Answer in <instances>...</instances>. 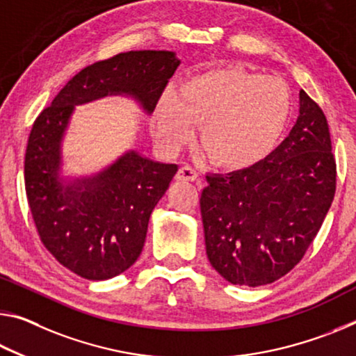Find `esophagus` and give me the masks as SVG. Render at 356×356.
Listing matches in <instances>:
<instances>
[{
	"label": "esophagus",
	"instance_id": "1",
	"mask_svg": "<svg viewBox=\"0 0 356 356\" xmlns=\"http://www.w3.org/2000/svg\"><path fill=\"white\" fill-rule=\"evenodd\" d=\"M176 177L177 180H188V182H193V180L198 179V171H196L195 168L185 165L179 169Z\"/></svg>",
	"mask_w": 356,
	"mask_h": 356
}]
</instances>
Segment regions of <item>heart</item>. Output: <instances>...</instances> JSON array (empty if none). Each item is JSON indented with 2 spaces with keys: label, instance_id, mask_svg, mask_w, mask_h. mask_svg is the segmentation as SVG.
<instances>
[{
  "label": "heart",
  "instance_id": "1",
  "mask_svg": "<svg viewBox=\"0 0 356 356\" xmlns=\"http://www.w3.org/2000/svg\"><path fill=\"white\" fill-rule=\"evenodd\" d=\"M289 83L241 67L196 72L158 99L152 129L165 150L176 152L200 125V144L213 165L245 169L275 149L289 125Z\"/></svg>",
  "mask_w": 356,
  "mask_h": 356
}]
</instances>
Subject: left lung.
<instances>
[{
	"instance_id": "1",
	"label": "left lung",
	"mask_w": 356,
	"mask_h": 356,
	"mask_svg": "<svg viewBox=\"0 0 356 356\" xmlns=\"http://www.w3.org/2000/svg\"><path fill=\"white\" fill-rule=\"evenodd\" d=\"M331 150L323 111L301 90L300 115L277 149L250 168L206 176V253L225 280L273 284L301 261L334 200Z\"/></svg>"
}]
</instances>
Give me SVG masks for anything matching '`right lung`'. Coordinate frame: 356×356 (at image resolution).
Masks as SVG:
<instances>
[{
    "instance_id": "right-lung-1",
    "label": "right lung",
    "mask_w": 356,
    "mask_h": 356,
    "mask_svg": "<svg viewBox=\"0 0 356 356\" xmlns=\"http://www.w3.org/2000/svg\"><path fill=\"white\" fill-rule=\"evenodd\" d=\"M180 65L169 50H131L83 67L33 123L25 190L39 238L72 273L88 280L122 274L143 252L150 213L177 165L128 150L90 177H61V143L74 106L125 95L152 114Z\"/></svg>"
}]
</instances>
